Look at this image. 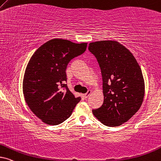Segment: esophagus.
Segmentation results:
<instances>
[{
    "label": "esophagus",
    "instance_id": "obj_1",
    "mask_svg": "<svg viewBox=\"0 0 161 161\" xmlns=\"http://www.w3.org/2000/svg\"><path fill=\"white\" fill-rule=\"evenodd\" d=\"M91 93H92V90H88V92H87L86 93L83 95V97H84V98H87V97H88L90 95Z\"/></svg>",
    "mask_w": 161,
    "mask_h": 161
}]
</instances>
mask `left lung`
I'll list each match as a JSON object with an SVG mask.
<instances>
[{"label": "left lung", "instance_id": "left-lung-1", "mask_svg": "<svg viewBox=\"0 0 161 161\" xmlns=\"http://www.w3.org/2000/svg\"><path fill=\"white\" fill-rule=\"evenodd\" d=\"M103 78V105L92 110L107 126H118L129 120L143 103L145 84L138 63L124 46L114 41L90 43Z\"/></svg>", "mask_w": 161, "mask_h": 161}]
</instances>
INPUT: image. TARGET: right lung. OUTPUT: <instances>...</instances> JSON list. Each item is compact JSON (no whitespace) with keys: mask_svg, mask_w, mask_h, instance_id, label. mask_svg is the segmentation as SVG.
Returning a JSON list of instances; mask_svg holds the SVG:
<instances>
[{"mask_svg":"<svg viewBox=\"0 0 161 161\" xmlns=\"http://www.w3.org/2000/svg\"><path fill=\"white\" fill-rule=\"evenodd\" d=\"M87 43L53 39L40 47L25 70L23 92L29 107L49 125H58L72 114L80 97L66 84V69L72 59L86 49Z\"/></svg>","mask_w":161,"mask_h":161,"instance_id":"1","label":"right lung"}]
</instances>
